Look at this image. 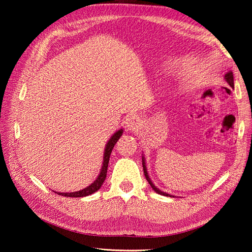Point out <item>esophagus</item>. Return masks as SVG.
<instances>
[{"label": "esophagus", "mask_w": 252, "mask_h": 252, "mask_svg": "<svg viewBox=\"0 0 252 252\" xmlns=\"http://www.w3.org/2000/svg\"><path fill=\"white\" fill-rule=\"evenodd\" d=\"M140 125V119L136 116H130L126 119V127L129 131H134Z\"/></svg>", "instance_id": "34e87169"}]
</instances>
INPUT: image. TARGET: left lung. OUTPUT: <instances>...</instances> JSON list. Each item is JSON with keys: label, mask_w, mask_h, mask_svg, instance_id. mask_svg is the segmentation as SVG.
Returning <instances> with one entry per match:
<instances>
[{"label": "left lung", "mask_w": 252, "mask_h": 252, "mask_svg": "<svg viewBox=\"0 0 252 252\" xmlns=\"http://www.w3.org/2000/svg\"><path fill=\"white\" fill-rule=\"evenodd\" d=\"M225 80H226V82L231 85L232 88H234V76H233V72L232 71H228L226 74H225ZM142 161H143V170H144V174H145V178H146V180L148 181V183H149V185L152 186V189L157 192V194H160V195H163V196H168V197H174V196H172V195H170V194H168V192H165V191H162L161 189H157L156 186H155L154 184H153V182H152V180H151V178H149V175H148V172H147V168H146V163H145V158L144 157H142Z\"/></svg>", "instance_id": "left-lung-1"}]
</instances>
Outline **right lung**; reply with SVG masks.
Here are the masks:
<instances>
[{"instance_id":"right-lung-1","label":"right lung","mask_w":252,"mask_h":252,"mask_svg":"<svg viewBox=\"0 0 252 252\" xmlns=\"http://www.w3.org/2000/svg\"><path fill=\"white\" fill-rule=\"evenodd\" d=\"M123 130L120 129L118 130L114 135H112L108 143L106 144V147H105V153H104V159H103V165H101V169H100V172L99 175L97 176V179H96L92 184L89 185L88 187H85V189L79 190V191H71V192H57L58 195H62V196H65V197H85V196H89L91 194H94L95 191H97L100 186L103 185L104 181L106 179V175H107V169H108V162H109V157H110V154L112 152V148L116 145V143L119 140L120 136L122 135ZM56 192V191H55Z\"/></svg>"}]
</instances>
